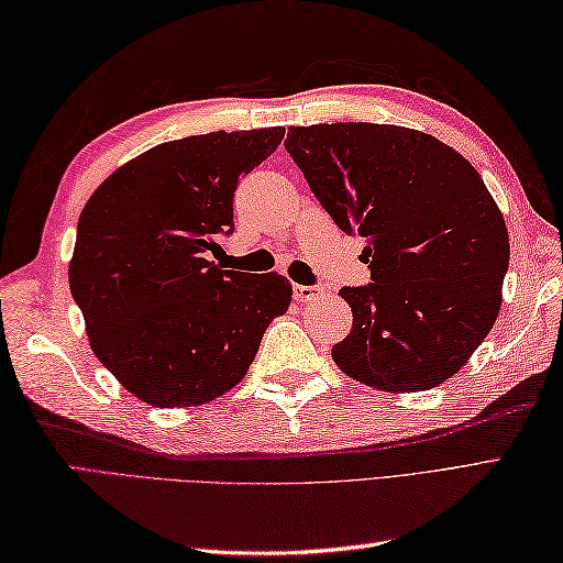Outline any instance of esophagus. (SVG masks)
<instances>
[{
    "instance_id": "obj_1",
    "label": "esophagus",
    "mask_w": 563,
    "mask_h": 563,
    "mask_svg": "<svg viewBox=\"0 0 563 563\" xmlns=\"http://www.w3.org/2000/svg\"><path fill=\"white\" fill-rule=\"evenodd\" d=\"M321 292H324V288H321V285H292V297H295L297 302L314 300V297H319Z\"/></svg>"
}]
</instances>
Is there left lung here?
<instances>
[{
  "label": "left lung",
  "mask_w": 563,
  "mask_h": 563,
  "mask_svg": "<svg viewBox=\"0 0 563 563\" xmlns=\"http://www.w3.org/2000/svg\"><path fill=\"white\" fill-rule=\"evenodd\" d=\"M285 150L345 234L367 239V285L341 288L353 329L331 349L369 387L426 391L494 329L510 244L479 172L399 125L290 128Z\"/></svg>",
  "instance_id": "8db88e82"
}]
</instances>
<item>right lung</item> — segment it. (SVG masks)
<instances>
[{
  "mask_svg": "<svg viewBox=\"0 0 563 563\" xmlns=\"http://www.w3.org/2000/svg\"><path fill=\"white\" fill-rule=\"evenodd\" d=\"M283 128L164 142L97 188L77 222L69 290L91 349L137 399L198 406L232 389L290 305L278 273L210 261L234 232V190Z\"/></svg>",
  "mask_w": 563,
  "mask_h": 563,
  "instance_id": "add662e5",
  "label": "right lung"
}]
</instances>
